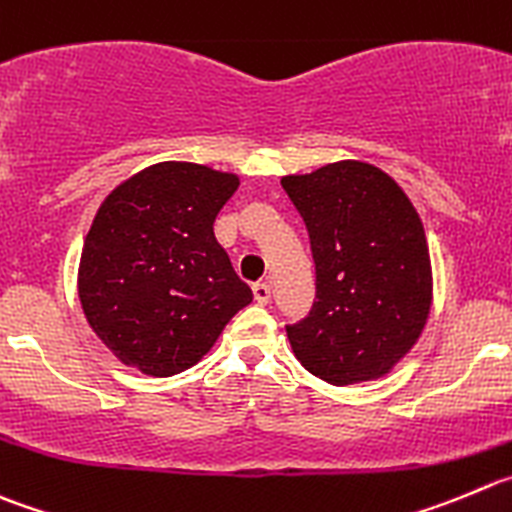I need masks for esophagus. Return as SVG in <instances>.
Here are the masks:
<instances>
[{
  "mask_svg": "<svg viewBox=\"0 0 512 512\" xmlns=\"http://www.w3.org/2000/svg\"><path fill=\"white\" fill-rule=\"evenodd\" d=\"M253 299L259 301V304H269L271 286L266 284V281H259V284H253Z\"/></svg>",
  "mask_w": 512,
  "mask_h": 512,
  "instance_id": "1",
  "label": "esophagus"
}]
</instances>
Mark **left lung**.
<instances>
[{
	"instance_id": "left-lung-1",
	"label": "left lung",
	"mask_w": 512,
	"mask_h": 512,
	"mask_svg": "<svg viewBox=\"0 0 512 512\" xmlns=\"http://www.w3.org/2000/svg\"><path fill=\"white\" fill-rule=\"evenodd\" d=\"M309 231L316 301L286 326L301 367L329 384L392 372L420 339L432 306L425 228L384 170L339 160L281 178Z\"/></svg>"
}]
</instances>
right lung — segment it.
<instances>
[{
    "label": "right lung",
    "instance_id": "right-lung-1",
    "mask_svg": "<svg viewBox=\"0 0 512 512\" xmlns=\"http://www.w3.org/2000/svg\"><path fill=\"white\" fill-rule=\"evenodd\" d=\"M236 188L233 173L165 160L130 175L97 208L77 294L92 332L123 364L150 377L183 372L251 304L213 236Z\"/></svg>",
    "mask_w": 512,
    "mask_h": 512
}]
</instances>
